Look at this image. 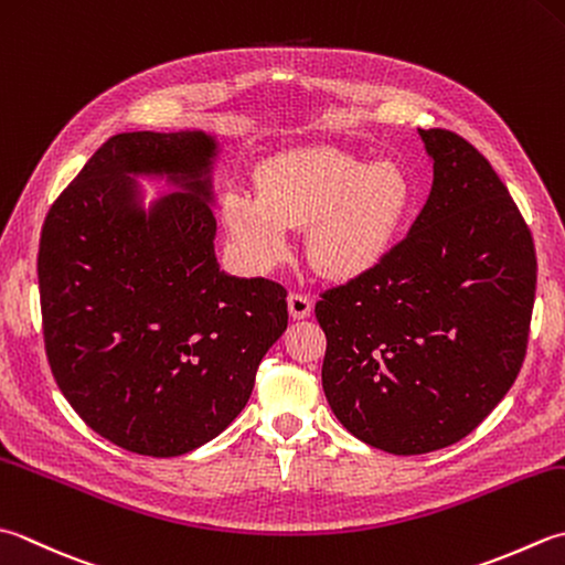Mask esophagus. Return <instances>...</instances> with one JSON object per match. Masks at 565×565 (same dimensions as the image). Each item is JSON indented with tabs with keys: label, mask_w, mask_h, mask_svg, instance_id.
I'll use <instances>...</instances> for the list:
<instances>
[{
	"label": "esophagus",
	"mask_w": 565,
	"mask_h": 565,
	"mask_svg": "<svg viewBox=\"0 0 565 565\" xmlns=\"http://www.w3.org/2000/svg\"><path fill=\"white\" fill-rule=\"evenodd\" d=\"M286 301H289V313L296 320L308 318V316H311V311H313V298L308 296V294L294 291V294H289V298H286Z\"/></svg>",
	"instance_id": "34e87169"
}]
</instances>
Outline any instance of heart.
Here are the masks:
<instances>
[{
	"instance_id": "obj_1",
	"label": "heart",
	"mask_w": 565,
	"mask_h": 565,
	"mask_svg": "<svg viewBox=\"0 0 565 565\" xmlns=\"http://www.w3.org/2000/svg\"><path fill=\"white\" fill-rule=\"evenodd\" d=\"M259 195L230 193L223 220L252 269L269 271L291 252L289 230H308L306 254L326 279L350 281L386 257L412 207V181L394 161L313 147L262 166Z\"/></svg>"
}]
</instances>
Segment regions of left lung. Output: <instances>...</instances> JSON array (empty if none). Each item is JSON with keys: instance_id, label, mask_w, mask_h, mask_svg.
Masks as SVG:
<instances>
[{"instance_id": "1", "label": "left lung", "mask_w": 565, "mask_h": 565, "mask_svg": "<svg viewBox=\"0 0 565 565\" xmlns=\"http://www.w3.org/2000/svg\"><path fill=\"white\" fill-rule=\"evenodd\" d=\"M434 185L408 235L367 274L320 294L323 392L352 436L394 456L458 444L524 364L536 249L490 161L418 129Z\"/></svg>"}]
</instances>
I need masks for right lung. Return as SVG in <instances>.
Segmentation results:
<instances>
[{"mask_svg":"<svg viewBox=\"0 0 565 565\" xmlns=\"http://www.w3.org/2000/svg\"><path fill=\"white\" fill-rule=\"evenodd\" d=\"M203 131L109 137L55 198L39 242L43 345L53 380L95 434L173 458L235 422L289 323L286 289L215 259ZM129 172L182 188L143 214Z\"/></svg>","mask_w":565,"mask_h":565,"instance_id":"1","label":"right lung"}]
</instances>
